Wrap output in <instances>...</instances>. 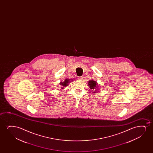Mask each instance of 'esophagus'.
I'll return each mask as SVG.
<instances>
[{
    "label": "esophagus",
    "mask_w": 153,
    "mask_h": 153,
    "mask_svg": "<svg viewBox=\"0 0 153 153\" xmlns=\"http://www.w3.org/2000/svg\"><path fill=\"white\" fill-rule=\"evenodd\" d=\"M82 77H78V79H79V80H82Z\"/></svg>",
    "instance_id": "1"
}]
</instances>
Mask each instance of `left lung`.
I'll return each instance as SVG.
<instances>
[{
  "instance_id": "left-lung-1",
  "label": "left lung",
  "mask_w": 153,
  "mask_h": 153,
  "mask_svg": "<svg viewBox=\"0 0 153 153\" xmlns=\"http://www.w3.org/2000/svg\"><path fill=\"white\" fill-rule=\"evenodd\" d=\"M88 85V86H89V88L91 89H96V88H97V83L96 82H94V80L89 81Z\"/></svg>"
}]
</instances>
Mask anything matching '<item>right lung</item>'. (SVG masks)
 Here are the masks:
<instances>
[{
    "mask_svg": "<svg viewBox=\"0 0 153 153\" xmlns=\"http://www.w3.org/2000/svg\"><path fill=\"white\" fill-rule=\"evenodd\" d=\"M70 80H71L66 79L64 82H61V83H60V85H61V86H62V89H63V88H64V87H66L67 85H68V84H69Z\"/></svg>",
    "mask_w": 153,
    "mask_h": 153,
    "instance_id": "right-lung-1",
    "label": "right lung"
}]
</instances>
